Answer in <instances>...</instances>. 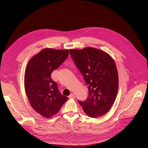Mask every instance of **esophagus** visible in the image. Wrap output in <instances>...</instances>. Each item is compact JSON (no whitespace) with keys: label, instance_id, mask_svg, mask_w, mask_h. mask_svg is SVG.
<instances>
[{"label":"esophagus","instance_id":"obj_1","mask_svg":"<svg viewBox=\"0 0 148 148\" xmlns=\"http://www.w3.org/2000/svg\"><path fill=\"white\" fill-rule=\"evenodd\" d=\"M69 97L70 98H75V95H74V94H71L70 95H69Z\"/></svg>","mask_w":148,"mask_h":148}]
</instances>
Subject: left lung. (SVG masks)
Here are the masks:
<instances>
[{
  "mask_svg": "<svg viewBox=\"0 0 148 148\" xmlns=\"http://www.w3.org/2000/svg\"><path fill=\"white\" fill-rule=\"evenodd\" d=\"M70 53L88 85L87 100L78 103L90 117L104 115L111 108L118 90V74L114 60L106 52L92 47L71 49Z\"/></svg>",
  "mask_w": 148,
  "mask_h": 148,
  "instance_id": "8db88e82",
  "label": "left lung"
}]
</instances>
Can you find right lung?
Returning a JSON list of instances; mask_svg holds the SVG:
<instances>
[{"instance_id": "1", "label": "right lung", "mask_w": 148, "mask_h": 148, "mask_svg": "<svg viewBox=\"0 0 148 148\" xmlns=\"http://www.w3.org/2000/svg\"><path fill=\"white\" fill-rule=\"evenodd\" d=\"M69 50L45 49L29 61L25 74V88L32 107L49 118L57 114L68 97L58 91L51 73L68 57Z\"/></svg>"}]
</instances>
